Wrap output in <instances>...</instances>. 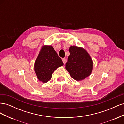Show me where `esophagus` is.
<instances>
[{
    "label": "esophagus",
    "mask_w": 124,
    "mask_h": 124,
    "mask_svg": "<svg viewBox=\"0 0 124 124\" xmlns=\"http://www.w3.org/2000/svg\"><path fill=\"white\" fill-rule=\"evenodd\" d=\"M62 61L63 63H64V64H65V63L67 62V60L66 58H62Z\"/></svg>",
    "instance_id": "obj_1"
}]
</instances>
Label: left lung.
<instances>
[{"mask_svg":"<svg viewBox=\"0 0 124 124\" xmlns=\"http://www.w3.org/2000/svg\"><path fill=\"white\" fill-rule=\"evenodd\" d=\"M70 55L66 63V69L71 77L76 81H81L91 75L93 70V61L85 49L77 46L69 48Z\"/></svg>","mask_w":124,"mask_h":124,"instance_id":"8db88e82","label":"left lung"}]
</instances>
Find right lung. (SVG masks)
<instances>
[{"mask_svg": "<svg viewBox=\"0 0 124 124\" xmlns=\"http://www.w3.org/2000/svg\"><path fill=\"white\" fill-rule=\"evenodd\" d=\"M63 63L51 46H44L35 63V71L38 79L46 83L51 80L52 73Z\"/></svg>", "mask_w": 124, "mask_h": 124, "instance_id": "obj_1", "label": "right lung"}]
</instances>
